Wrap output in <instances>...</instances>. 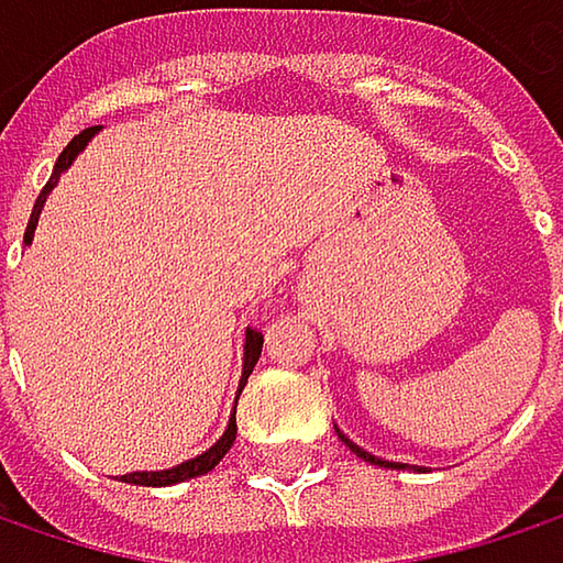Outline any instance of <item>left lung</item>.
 Returning <instances> with one entry per match:
<instances>
[{"instance_id": "obj_1", "label": "left lung", "mask_w": 563, "mask_h": 563, "mask_svg": "<svg viewBox=\"0 0 563 563\" xmlns=\"http://www.w3.org/2000/svg\"><path fill=\"white\" fill-rule=\"evenodd\" d=\"M339 430V427H335ZM339 437H342V443L355 453V456H362L365 463H375V466H385V470H417V473H427V466H407V463H391V460H382V456H375V453H368V450H362L358 443H352L342 430H339Z\"/></svg>"}]
</instances>
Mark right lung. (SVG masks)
Segmentation results:
<instances>
[{
  "mask_svg": "<svg viewBox=\"0 0 563 563\" xmlns=\"http://www.w3.org/2000/svg\"><path fill=\"white\" fill-rule=\"evenodd\" d=\"M100 133V126H90V130H84V133H77L70 143H67V150L57 156L55 172H52V178H48V185L42 188V195H38V201H35V208H32V218H29V228H25V247L32 244V238H35V228H38V214H42V208H45V201H48V195H52V188L57 185V178L64 175V172L74 166V159L84 153V146L93 140ZM261 349H264V335L261 332H254V329H247V335H244V368H241V385H238V397L244 391V385H247V378H251V372H254V365H257V358H261ZM238 397H234V410H231V420H228V430L205 450V453H198V456H191V460H185V463H178V466H172V470H156V473H130V476H120V483H130V486H175V483H185V479H195V476H205V473H211L221 460H224V453L234 446V437H238Z\"/></svg>",
  "mask_w": 563,
  "mask_h": 563,
  "instance_id": "add662e5",
  "label": "right lung"
}]
</instances>
